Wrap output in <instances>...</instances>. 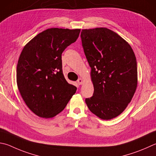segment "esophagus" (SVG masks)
<instances>
[{
  "instance_id": "1",
  "label": "esophagus",
  "mask_w": 156,
  "mask_h": 156,
  "mask_svg": "<svg viewBox=\"0 0 156 156\" xmlns=\"http://www.w3.org/2000/svg\"><path fill=\"white\" fill-rule=\"evenodd\" d=\"M77 83L78 84H82L83 83V80L82 78H79L78 80H77Z\"/></svg>"
}]
</instances>
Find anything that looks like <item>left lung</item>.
Here are the masks:
<instances>
[{
  "instance_id": "1",
  "label": "left lung",
  "mask_w": 156,
  "mask_h": 156,
  "mask_svg": "<svg viewBox=\"0 0 156 156\" xmlns=\"http://www.w3.org/2000/svg\"><path fill=\"white\" fill-rule=\"evenodd\" d=\"M80 37L94 87L85 102L98 117L111 119L126 108L136 89L134 52L127 41L106 28L82 30Z\"/></svg>"
}]
</instances>
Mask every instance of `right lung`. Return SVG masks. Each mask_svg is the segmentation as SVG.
Here are the masks:
<instances>
[{
  "instance_id": "right-lung-1",
  "label": "right lung",
  "mask_w": 156,
  "mask_h": 156,
  "mask_svg": "<svg viewBox=\"0 0 156 156\" xmlns=\"http://www.w3.org/2000/svg\"><path fill=\"white\" fill-rule=\"evenodd\" d=\"M80 32V29H47L22 51L17 66V84L27 106L39 117L58 115L76 91L77 88L64 77L61 55Z\"/></svg>"
}]
</instances>
